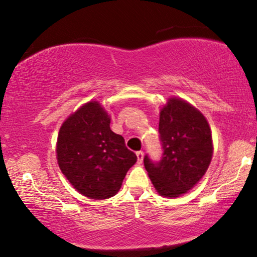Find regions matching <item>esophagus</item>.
I'll return each mask as SVG.
<instances>
[{
	"label": "esophagus",
	"instance_id": "1",
	"mask_svg": "<svg viewBox=\"0 0 257 257\" xmlns=\"http://www.w3.org/2000/svg\"><path fill=\"white\" fill-rule=\"evenodd\" d=\"M136 156H137V163L142 164V162H143V158H144V153H143V151L136 152Z\"/></svg>",
	"mask_w": 257,
	"mask_h": 257
}]
</instances>
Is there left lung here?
Wrapping results in <instances>:
<instances>
[{
	"mask_svg": "<svg viewBox=\"0 0 257 257\" xmlns=\"http://www.w3.org/2000/svg\"><path fill=\"white\" fill-rule=\"evenodd\" d=\"M159 114L163 158L153 164L145 156L144 166L160 196L177 198L208 171L213 155L211 129L201 110L182 98H167Z\"/></svg>",
	"mask_w": 257,
	"mask_h": 257,
	"instance_id": "left-lung-1",
	"label": "left lung"
}]
</instances>
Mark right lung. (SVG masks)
<instances>
[{
  "mask_svg": "<svg viewBox=\"0 0 257 257\" xmlns=\"http://www.w3.org/2000/svg\"><path fill=\"white\" fill-rule=\"evenodd\" d=\"M110 115L98 100L71 113L61 125L56 159L70 185L92 200H106L120 190L137 157L109 127Z\"/></svg>",
  "mask_w": 257,
  "mask_h": 257,
  "instance_id": "add662e5",
  "label": "right lung"
}]
</instances>
